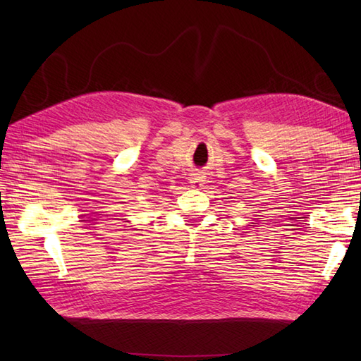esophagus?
I'll return each mask as SVG.
<instances>
[{"instance_id": "1", "label": "esophagus", "mask_w": 361, "mask_h": 361, "mask_svg": "<svg viewBox=\"0 0 361 361\" xmlns=\"http://www.w3.org/2000/svg\"><path fill=\"white\" fill-rule=\"evenodd\" d=\"M204 175L202 172H192L190 173V186H192L194 189H202L203 185H204Z\"/></svg>"}]
</instances>
